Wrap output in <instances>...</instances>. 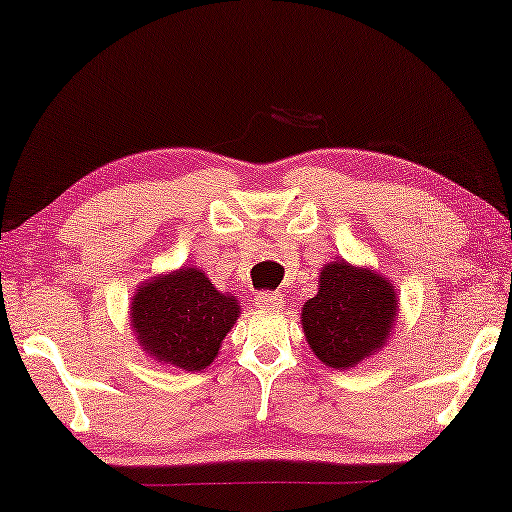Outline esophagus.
<instances>
[{
	"label": "esophagus",
	"instance_id": "34e87169",
	"mask_svg": "<svg viewBox=\"0 0 512 512\" xmlns=\"http://www.w3.org/2000/svg\"><path fill=\"white\" fill-rule=\"evenodd\" d=\"M256 304L263 306V309L279 311L281 306H283V295L281 293H274V290H267V293H258L256 295Z\"/></svg>",
	"mask_w": 512,
	"mask_h": 512
}]
</instances>
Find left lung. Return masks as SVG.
Masks as SVG:
<instances>
[{
  "instance_id": "8db88e82",
  "label": "left lung",
  "mask_w": 512,
  "mask_h": 512,
  "mask_svg": "<svg viewBox=\"0 0 512 512\" xmlns=\"http://www.w3.org/2000/svg\"><path fill=\"white\" fill-rule=\"evenodd\" d=\"M318 295L302 306L306 343L322 364L352 368L384 348L396 322L393 283L371 267L327 263Z\"/></svg>"
}]
</instances>
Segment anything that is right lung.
<instances>
[{
    "label": "right lung",
    "instance_id": "obj_1",
    "mask_svg": "<svg viewBox=\"0 0 512 512\" xmlns=\"http://www.w3.org/2000/svg\"><path fill=\"white\" fill-rule=\"evenodd\" d=\"M130 318L146 355L183 371H203L240 318V306L233 295L219 293L199 267H180L141 283Z\"/></svg>",
    "mask_w": 512,
    "mask_h": 512
}]
</instances>
